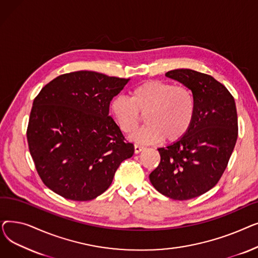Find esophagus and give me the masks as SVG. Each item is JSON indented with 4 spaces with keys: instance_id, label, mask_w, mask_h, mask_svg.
Masks as SVG:
<instances>
[{
    "instance_id": "esophagus-1",
    "label": "esophagus",
    "mask_w": 258,
    "mask_h": 258,
    "mask_svg": "<svg viewBox=\"0 0 258 258\" xmlns=\"http://www.w3.org/2000/svg\"><path fill=\"white\" fill-rule=\"evenodd\" d=\"M144 146L142 145H139V144H135L134 145V150H135V154H139L140 152H142L144 150Z\"/></svg>"
}]
</instances>
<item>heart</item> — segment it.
I'll list each match as a JSON object with an SVG mask.
<instances>
[{"label":"heart","instance_id":"heart-1","mask_svg":"<svg viewBox=\"0 0 258 258\" xmlns=\"http://www.w3.org/2000/svg\"><path fill=\"white\" fill-rule=\"evenodd\" d=\"M131 98L117 95L110 111L122 133L136 130L146 114L147 125L132 135L138 143H153L161 139L172 142L182 138L190 128L196 115V99L186 86L168 81L147 80L131 91Z\"/></svg>","mask_w":258,"mask_h":258}]
</instances>
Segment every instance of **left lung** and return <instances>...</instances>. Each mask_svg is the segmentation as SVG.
<instances>
[{
    "instance_id": "left-lung-1",
    "label": "left lung",
    "mask_w": 258,
    "mask_h": 258,
    "mask_svg": "<svg viewBox=\"0 0 258 258\" xmlns=\"http://www.w3.org/2000/svg\"><path fill=\"white\" fill-rule=\"evenodd\" d=\"M165 75L191 90L196 115L182 138L158 148L161 161L150 180L160 194L185 201L207 192L220 181L237 139L236 106L227 88L210 75L190 69Z\"/></svg>"
}]
</instances>
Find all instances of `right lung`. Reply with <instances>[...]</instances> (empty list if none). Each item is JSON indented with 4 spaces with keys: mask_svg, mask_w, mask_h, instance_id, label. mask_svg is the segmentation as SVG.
<instances>
[{
    "mask_svg": "<svg viewBox=\"0 0 258 258\" xmlns=\"http://www.w3.org/2000/svg\"><path fill=\"white\" fill-rule=\"evenodd\" d=\"M130 78L77 71L54 78L35 97L27 140L37 173L52 191L90 201L110 187L117 168L134 155L108 116Z\"/></svg>",
    "mask_w": 258,
    "mask_h": 258,
    "instance_id": "1",
    "label": "right lung"
}]
</instances>
